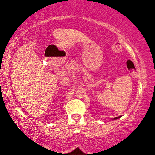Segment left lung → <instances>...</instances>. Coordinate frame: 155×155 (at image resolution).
I'll use <instances>...</instances> for the list:
<instances>
[{
    "label": "left lung",
    "instance_id": "8db88e82",
    "mask_svg": "<svg viewBox=\"0 0 155 155\" xmlns=\"http://www.w3.org/2000/svg\"><path fill=\"white\" fill-rule=\"evenodd\" d=\"M120 117H121V116H120V117H115V118H114V120H116V119H119V118H120Z\"/></svg>",
    "mask_w": 155,
    "mask_h": 155
}]
</instances>
